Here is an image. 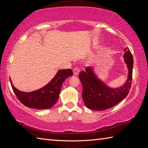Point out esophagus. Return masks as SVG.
<instances>
[{"label": "esophagus", "mask_w": 148, "mask_h": 148, "mask_svg": "<svg viewBox=\"0 0 148 148\" xmlns=\"http://www.w3.org/2000/svg\"><path fill=\"white\" fill-rule=\"evenodd\" d=\"M79 69H78L77 68H74L73 69V74L75 75V76H77L79 73Z\"/></svg>", "instance_id": "34e87169"}]
</instances>
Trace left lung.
I'll return each instance as SVG.
<instances>
[{"label":"left lung","instance_id":"1","mask_svg":"<svg viewBox=\"0 0 148 148\" xmlns=\"http://www.w3.org/2000/svg\"><path fill=\"white\" fill-rule=\"evenodd\" d=\"M124 61L129 71L126 82L117 88H112L100 79L95 74L92 67L82 71L79 78L83 86L82 98L89 109L102 111L114 106L123 100L131 87L133 57L128 47L124 49Z\"/></svg>","mask_w":148,"mask_h":148}]
</instances>
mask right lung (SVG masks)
I'll return each mask as SVG.
<instances>
[{
	"instance_id": "obj_1",
	"label": "right lung",
	"mask_w": 148,
	"mask_h": 148,
	"mask_svg": "<svg viewBox=\"0 0 148 148\" xmlns=\"http://www.w3.org/2000/svg\"><path fill=\"white\" fill-rule=\"evenodd\" d=\"M72 75L71 69L60 70L47 85L32 92L19 91L13 86L10 78V80L14 93L22 104L31 108L43 110L51 108L55 105L59 99L62 83Z\"/></svg>"
}]
</instances>
